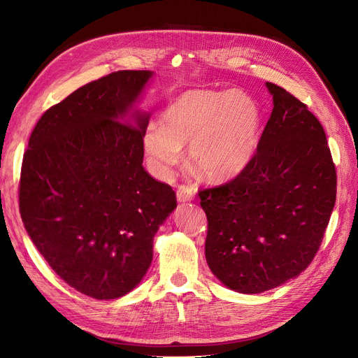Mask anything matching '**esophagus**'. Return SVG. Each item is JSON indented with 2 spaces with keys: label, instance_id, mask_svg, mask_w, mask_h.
I'll return each mask as SVG.
<instances>
[{
  "label": "esophagus",
  "instance_id": "34e87169",
  "mask_svg": "<svg viewBox=\"0 0 358 358\" xmlns=\"http://www.w3.org/2000/svg\"><path fill=\"white\" fill-rule=\"evenodd\" d=\"M176 198L179 202H186V201H192L195 198V188L192 186H180L176 192Z\"/></svg>",
  "mask_w": 358,
  "mask_h": 358
}]
</instances>
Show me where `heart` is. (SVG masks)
Returning a JSON list of instances; mask_svg holds the SVG:
<instances>
[{"mask_svg":"<svg viewBox=\"0 0 358 358\" xmlns=\"http://www.w3.org/2000/svg\"><path fill=\"white\" fill-rule=\"evenodd\" d=\"M261 115L243 92L189 90L178 96L162 115V127L150 125L144 150L167 173L189 147L196 173L208 182H227L241 175L257 151Z\"/></svg>","mask_w":358,"mask_h":358,"instance_id":"b5f03b06","label":"heart"}]
</instances>
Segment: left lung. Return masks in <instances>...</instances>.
I'll use <instances>...</instances> for the list:
<instances>
[{
  "mask_svg": "<svg viewBox=\"0 0 358 358\" xmlns=\"http://www.w3.org/2000/svg\"><path fill=\"white\" fill-rule=\"evenodd\" d=\"M271 116L253 159L230 182L198 192L207 214L206 258L230 290L258 294L313 261L336 198V170L317 117L266 83Z\"/></svg>",
  "mask_w": 358,
  "mask_h": 358,
  "instance_id": "1",
  "label": "left lung"
}]
</instances>
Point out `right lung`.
Wrapping results in <instances>:
<instances>
[{
  "mask_svg": "<svg viewBox=\"0 0 358 358\" xmlns=\"http://www.w3.org/2000/svg\"><path fill=\"white\" fill-rule=\"evenodd\" d=\"M151 71H116L77 89L38 121L24 152L19 207L42 257L97 300L137 287L176 194L143 167L150 113L134 110Z\"/></svg>",
  "mask_w": 358,
  "mask_h": 358,
  "instance_id": "right-lung-1",
  "label": "right lung"
}]
</instances>
